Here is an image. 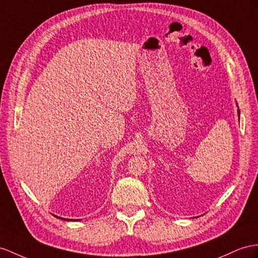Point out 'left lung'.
Here are the masks:
<instances>
[{
  "label": "left lung",
  "instance_id": "obj_1",
  "mask_svg": "<svg viewBox=\"0 0 258 258\" xmlns=\"http://www.w3.org/2000/svg\"><path fill=\"white\" fill-rule=\"evenodd\" d=\"M237 112H239V116H240V110H237Z\"/></svg>",
  "mask_w": 258,
  "mask_h": 258
}]
</instances>
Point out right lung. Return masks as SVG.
Instances as JSON below:
<instances>
[{"label": "right lung", "mask_w": 258, "mask_h": 258, "mask_svg": "<svg viewBox=\"0 0 258 258\" xmlns=\"http://www.w3.org/2000/svg\"><path fill=\"white\" fill-rule=\"evenodd\" d=\"M62 219H63V218H62Z\"/></svg>", "instance_id": "1"}]
</instances>
